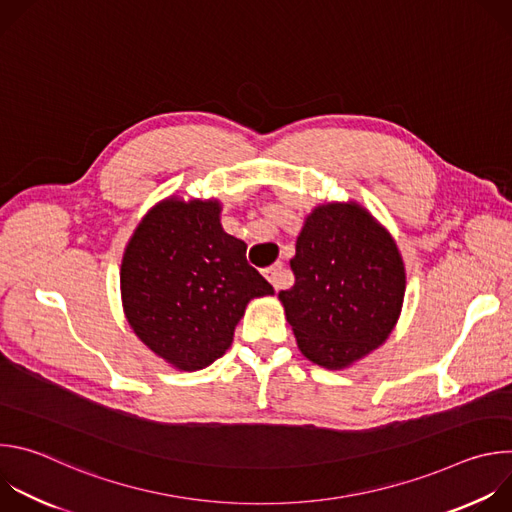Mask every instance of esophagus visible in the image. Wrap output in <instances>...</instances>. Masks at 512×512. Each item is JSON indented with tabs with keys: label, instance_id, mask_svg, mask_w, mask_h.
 Segmentation results:
<instances>
[{
	"label": "esophagus",
	"instance_id": "1",
	"mask_svg": "<svg viewBox=\"0 0 512 512\" xmlns=\"http://www.w3.org/2000/svg\"><path fill=\"white\" fill-rule=\"evenodd\" d=\"M263 275L267 277V281L275 287V289H281L285 285V271H283V265L281 263H275L271 267H267L263 271Z\"/></svg>",
	"mask_w": 512,
	"mask_h": 512
}]
</instances>
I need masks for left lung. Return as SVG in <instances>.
<instances>
[{
	"mask_svg": "<svg viewBox=\"0 0 512 512\" xmlns=\"http://www.w3.org/2000/svg\"><path fill=\"white\" fill-rule=\"evenodd\" d=\"M289 265L296 285L279 291V302L308 360L342 371L385 344L401 316L405 265L367 208L354 200L314 206Z\"/></svg>",
	"mask_w": 512,
	"mask_h": 512,
	"instance_id": "left-lung-1",
	"label": "left lung"
}]
</instances>
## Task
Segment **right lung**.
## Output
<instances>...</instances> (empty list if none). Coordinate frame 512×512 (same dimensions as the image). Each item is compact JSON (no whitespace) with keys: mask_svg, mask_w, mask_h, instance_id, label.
<instances>
[{"mask_svg":"<svg viewBox=\"0 0 512 512\" xmlns=\"http://www.w3.org/2000/svg\"><path fill=\"white\" fill-rule=\"evenodd\" d=\"M218 198L154 204L121 259V304L135 336L178 371L206 369L233 344L235 326L273 287L225 233Z\"/></svg>","mask_w":512,"mask_h":512,"instance_id":"add662e5","label":"right lung"}]
</instances>
